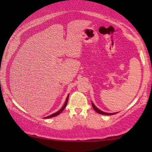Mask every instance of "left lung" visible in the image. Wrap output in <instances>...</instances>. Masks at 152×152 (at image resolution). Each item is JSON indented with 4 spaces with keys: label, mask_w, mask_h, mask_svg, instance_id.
<instances>
[{
    "label": "left lung",
    "mask_w": 152,
    "mask_h": 152,
    "mask_svg": "<svg viewBox=\"0 0 152 152\" xmlns=\"http://www.w3.org/2000/svg\"><path fill=\"white\" fill-rule=\"evenodd\" d=\"M92 106H93V109H95V111L97 112V113H99V114H102V115H113V114H115V113H106V112H104V111H101V110H99V109H97V108L95 107V106L94 105V104H93V102H92Z\"/></svg>",
    "instance_id": "8db88e82"
}]
</instances>
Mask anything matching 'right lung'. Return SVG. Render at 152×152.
I'll return each instance as SVG.
<instances>
[{"instance_id":"right-lung-1","label":"right lung","mask_w":152,"mask_h":152,"mask_svg":"<svg viewBox=\"0 0 152 152\" xmlns=\"http://www.w3.org/2000/svg\"><path fill=\"white\" fill-rule=\"evenodd\" d=\"M68 97H69V95H68L67 97H66V99L65 103H64V106H63V107H62V108H61V109L59 110V111H58L57 112H56V113H53V114H52V115H50L47 116V117H45V118H50L55 117V116H57V115H59V114L61 113V112L63 111V110H64V109H65V107H66V104H67V102H68Z\"/></svg>"}]
</instances>
